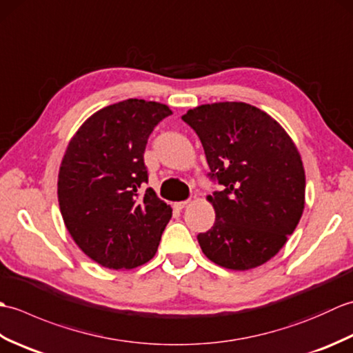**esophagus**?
I'll list each match as a JSON object with an SVG mask.
<instances>
[{
    "instance_id": "esophagus-1",
    "label": "esophagus",
    "mask_w": 353,
    "mask_h": 353,
    "mask_svg": "<svg viewBox=\"0 0 353 353\" xmlns=\"http://www.w3.org/2000/svg\"><path fill=\"white\" fill-rule=\"evenodd\" d=\"M186 205H188V200H185V201H177V203H174V208H176V209H179V211H181V209H183Z\"/></svg>"
}]
</instances>
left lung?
I'll use <instances>...</instances> for the list:
<instances>
[{"mask_svg":"<svg viewBox=\"0 0 353 353\" xmlns=\"http://www.w3.org/2000/svg\"><path fill=\"white\" fill-rule=\"evenodd\" d=\"M183 121L197 133L209 179L214 226L197 239L206 258L229 270L272 259L305 208V170L294 142L264 110L241 101L201 104Z\"/></svg>","mask_w":353,"mask_h":353,"instance_id":"1","label":"left lung"}]
</instances>
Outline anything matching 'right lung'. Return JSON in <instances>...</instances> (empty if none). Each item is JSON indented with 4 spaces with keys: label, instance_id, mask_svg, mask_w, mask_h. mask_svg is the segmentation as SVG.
I'll return each instance as SVG.
<instances>
[{
    "label": "right lung",
    "instance_id": "obj_1",
    "mask_svg": "<svg viewBox=\"0 0 353 353\" xmlns=\"http://www.w3.org/2000/svg\"><path fill=\"white\" fill-rule=\"evenodd\" d=\"M172 114L156 101L129 99L95 112L70 141L59 170L65 226L100 265L134 268L154 256L172 209L148 182V137Z\"/></svg>",
    "mask_w": 353,
    "mask_h": 353
}]
</instances>
